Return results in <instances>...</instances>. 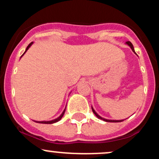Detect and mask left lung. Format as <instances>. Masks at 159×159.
<instances>
[{"mask_svg":"<svg viewBox=\"0 0 159 159\" xmlns=\"http://www.w3.org/2000/svg\"><path fill=\"white\" fill-rule=\"evenodd\" d=\"M126 44L129 45V46H130V48H132V52L134 53V54H136L135 53V52H134V47H133V45L132 44V43H131V42H129V41H128V42H126ZM92 111H93V112L94 113V114L96 115V116H97V117L98 118V119H101V120H104V121H105V122H111V123H118V122H122V121H123V120H106V119H104V118H102V117H101V116H99V115H98L97 113L96 112V111H94V109L92 107Z\"/></svg>","mask_w":159,"mask_h":159,"instance_id":"left-lung-1","label":"left lung"}]
</instances>
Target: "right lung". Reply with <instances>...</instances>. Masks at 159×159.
<instances>
[{"mask_svg":"<svg viewBox=\"0 0 159 159\" xmlns=\"http://www.w3.org/2000/svg\"><path fill=\"white\" fill-rule=\"evenodd\" d=\"M33 44V42L32 43H30V44H29L28 45H27V48H26V50H25V53H24V54H22V55H21V57H22L24 54H25V52H27V50H28V48H30V46H31V45ZM65 111H66V109H64V111H63V113H62L61 114V116H59V117H57V119H55V120H51V121H35L36 123H43V124H52V123H57V122H58L59 121V120H61V118L63 117V114H64V113H65Z\"/></svg>","mask_w":159,"mask_h":159,"instance_id":"1","label":"right lung"}]
</instances>
